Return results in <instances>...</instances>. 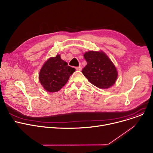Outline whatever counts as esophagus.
Instances as JSON below:
<instances>
[{"label": "esophagus", "mask_w": 153, "mask_h": 153, "mask_svg": "<svg viewBox=\"0 0 153 153\" xmlns=\"http://www.w3.org/2000/svg\"><path fill=\"white\" fill-rule=\"evenodd\" d=\"M76 69L77 70H78V71H81V69H82V66H78V67H76Z\"/></svg>", "instance_id": "esophagus-1"}]
</instances>
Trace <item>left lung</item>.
Here are the masks:
<instances>
[{
	"instance_id": "8db88e82",
	"label": "left lung",
	"mask_w": 153,
	"mask_h": 153,
	"mask_svg": "<svg viewBox=\"0 0 153 153\" xmlns=\"http://www.w3.org/2000/svg\"><path fill=\"white\" fill-rule=\"evenodd\" d=\"M84 57L87 65L82 73L91 84L100 88H108L114 84L117 78V69L103 52L89 51Z\"/></svg>"
}]
</instances>
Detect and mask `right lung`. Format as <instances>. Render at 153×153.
<instances>
[{
  "label": "right lung",
  "mask_w": 153,
  "mask_h": 153,
  "mask_svg": "<svg viewBox=\"0 0 153 153\" xmlns=\"http://www.w3.org/2000/svg\"><path fill=\"white\" fill-rule=\"evenodd\" d=\"M75 71L57 55L50 58L44 63L40 71L39 81L47 91L56 92L66 84Z\"/></svg>",
  "instance_id": "right-lung-1"
}]
</instances>
